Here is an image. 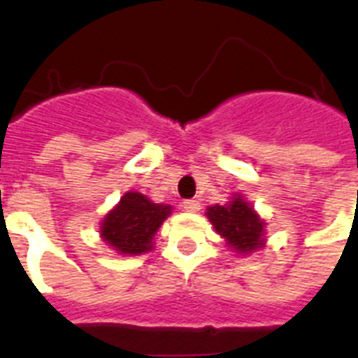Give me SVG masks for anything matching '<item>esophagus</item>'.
Listing matches in <instances>:
<instances>
[{
	"label": "esophagus",
	"mask_w": 358,
	"mask_h": 358,
	"mask_svg": "<svg viewBox=\"0 0 358 358\" xmlns=\"http://www.w3.org/2000/svg\"><path fill=\"white\" fill-rule=\"evenodd\" d=\"M184 210L185 212H191L195 213L201 210V202L199 201H184Z\"/></svg>",
	"instance_id": "1"
}]
</instances>
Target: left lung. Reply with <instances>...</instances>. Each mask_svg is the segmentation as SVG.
<instances>
[{
	"label": "left lung",
	"mask_w": 358,
	"mask_h": 358,
	"mask_svg": "<svg viewBox=\"0 0 358 358\" xmlns=\"http://www.w3.org/2000/svg\"><path fill=\"white\" fill-rule=\"evenodd\" d=\"M206 217L236 255L249 256L266 247V221L241 193H234L223 206H208Z\"/></svg>",
	"instance_id": "1"
}]
</instances>
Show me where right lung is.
<instances>
[{"mask_svg": "<svg viewBox=\"0 0 358 358\" xmlns=\"http://www.w3.org/2000/svg\"><path fill=\"white\" fill-rule=\"evenodd\" d=\"M173 213L171 204H157L139 191H126L100 223V238L122 256H139L154 249V236Z\"/></svg>", "mask_w": 358, "mask_h": 358, "instance_id": "right-lung-1", "label": "right lung"}]
</instances>
